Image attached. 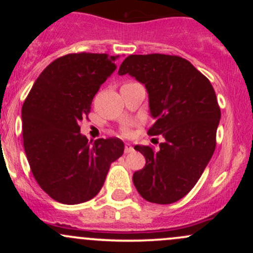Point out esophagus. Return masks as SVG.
<instances>
[{
	"instance_id": "1",
	"label": "esophagus",
	"mask_w": 253,
	"mask_h": 253,
	"mask_svg": "<svg viewBox=\"0 0 253 253\" xmlns=\"http://www.w3.org/2000/svg\"><path fill=\"white\" fill-rule=\"evenodd\" d=\"M134 151V149H133V146L130 144H126L125 145V153H130Z\"/></svg>"
}]
</instances>
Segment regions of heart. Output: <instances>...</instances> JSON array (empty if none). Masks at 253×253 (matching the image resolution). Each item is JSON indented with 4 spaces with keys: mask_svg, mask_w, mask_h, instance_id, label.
I'll use <instances>...</instances> for the list:
<instances>
[{
    "mask_svg": "<svg viewBox=\"0 0 253 253\" xmlns=\"http://www.w3.org/2000/svg\"><path fill=\"white\" fill-rule=\"evenodd\" d=\"M124 134H125V135H127V134H128V130H127V129H125V130H124Z\"/></svg>",
    "mask_w": 253,
    "mask_h": 253,
    "instance_id": "heart-1",
    "label": "heart"
}]
</instances>
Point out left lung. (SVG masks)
Wrapping results in <instances>:
<instances>
[{"mask_svg":"<svg viewBox=\"0 0 253 253\" xmlns=\"http://www.w3.org/2000/svg\"><path fill=\"white\" fill-rule=\"evenodd\" d=\"M145 84L155 124L149 135L165 139L159 150L135 146L146 164L133 183L146 201L173 203L201 177L216 146L221 112L210 80L189 60L170 54H130L119 69Z\"/></svg>","mask_w":253,"mask_h":253,"instance_id":"8db88e82","label":"left lung"}]
</instances>
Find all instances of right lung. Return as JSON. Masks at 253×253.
<instances>
[{
    "label": "right lung",
    "instance_id": "1",
    "mask_svg": "<svg viewBox=\"0 0 253 253\" xmlns=\"http://www.w3.org/2000/svg\"><path fill=\"white\" fill-rule=\"evenodd\" d=\"M107 53H69L37 78L22 106L28 164L40 188L56 201L77 205L98 194L113 162L124 153L119 138L89 144L80 133L100 86L117 69Z\"/></svg>",
    "mask_w": 253,
    "mask_h": 253
}]
</instances>
